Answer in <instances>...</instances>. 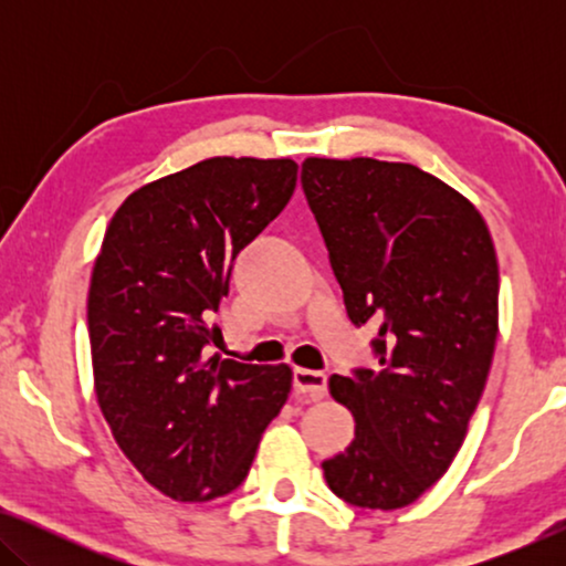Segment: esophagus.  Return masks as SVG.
I'll use <instances>...</instances> for the list:
<instances>
[{
	"instance_id": "1",
	"label": "esophagus",
	"mask_w": 566,
	"mask_h": 566,
	"mask_svg": "<svg viewBox=\"0 0 566 566\" xmlns=\"http://www.w3.org/2000/svg\"><path fill=\"white\" fill-rule=\"evenodd\" d=\"M293 389L308 399H322L327 394V376L322 370L296 368L293 370Z\"/></svg>"
}]
</instances>
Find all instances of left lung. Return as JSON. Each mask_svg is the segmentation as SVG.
I'll return each mask as SVG.
<instances>
[{"instance_id": "1", "label": "left lung", "mask_w": 566, "mask_h": 566, "mask_svg": "<svg viewBox=\"0 0 566 566\" xmlns=\"http://www.w3.org/2000/svg\"><path fill=\"white\" fill-rule=\"evenodd\" d=\"M301 185L347 316L378 324V366L329 378L355 440L322 463L324 479L355 507H407L451 467L490 374V229L461 192L401 161L308 157Z\"/></svg>"}]
</instances>
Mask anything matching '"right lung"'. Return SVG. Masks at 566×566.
I'll return each instance as SVG.
<instances>
[{"mask_svg":"<svg viewBox=\"0 0 566 566\" xmlns=\"http://www.w3.org/2000/svg\"><path fill=\"white\" fill-rule=\"evenodd\" d=\"M296 177L293 159H203L130 192L105 231L87 298L97 401L126 459L172 500L237 490L289 399L283 363L208 358L219 327L206 319Z\"/></svg>","mask_w":566,"mask_h":566,"instance_id":"1","label":"right lung"}]
</instances>
